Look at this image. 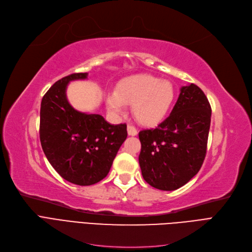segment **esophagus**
<instances>
[{
	"label": "esophagus",
	"instance_id": "34e87169",
	"mask_svg": "<svg viewBox=\"0 0 252 252\" xmlns=\"http://www.w3.org/2000/svg\"><path fill=\"white\" fill-rule=\"evenodd\" d=\"M127 131H128V134L131 135V136H134V135L137 134V129L133 125H128L127 126Z\"/></svg>",
	"mask_w": 252,
	"mask_h": 252
}]
</instances>
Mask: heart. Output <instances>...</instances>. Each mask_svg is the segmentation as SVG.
<instances>
[{
    "mask_svg": "<svg viewBox=\"0 0 252 252\" xmlns=\"http://www.w3.org/2000/svg\"><path fill=\"white\" fill-rule=\"evenodd\" d=\"M175 99V91L170 81L151 75L128 78L120 82L116 93L107 94L108 109L123 114L125 104L132 105V114L146 126L158 124L168 115Z\"/></svg>",
    "mask_w": 252,
    "mask_h": 252,
    "instance_id": "obj_1",
    "label": "heart"
}]
</instances>
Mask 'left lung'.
<instances>
[{
	"label": "left lung",
	"mask_w": 252,
	"mask_h": 252,
	"mask_svg": "<svg viewBox=\"0 0 252 252\" xmlns=\"http://www.w3.org/2000/svg\"><path fill=\"white\" fill-rule=\"evenodd\" d=\"M212 108L194 83L182 86L170 116L154 129L140 131L138 162L151 187L174 190L200 170L206 154Z\"/></svg>",
	"instance_id": "obj_1"
}]
</instances>
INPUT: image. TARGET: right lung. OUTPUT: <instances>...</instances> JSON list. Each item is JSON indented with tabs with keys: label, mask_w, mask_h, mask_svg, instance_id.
Returning <instances> with one entry per match:
<instances>
[{
	"label": "right lung",
	"mask_w": 252,
	"mask_h": 252,
	"mask_svg": "<svg viewBox=\"0 0 252 252\" xmlns=\"http://www.w3.org/2000/svg\"><path fill=\"white\" fill-rule=\"evenodd\" d=\"M88 73H75L55 82L40 104L39 137L51 166L68 182L92 186L105 178L127 137V125H111L96 114L72 107L66 98L71 81Z\"/></svg>",
	"instance_id": "right-lung-1"
}]
</instances>
